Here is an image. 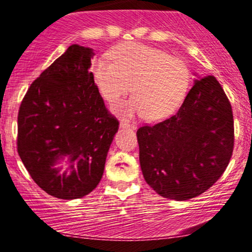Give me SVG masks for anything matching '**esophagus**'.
I'll return each instance as SVG.
<instances>
[{"mask_svg": "<svg viewBox=\"0 0 252 252\" xmlns=\"http://www.w3.org/2000/svg\"><path fill=\"white\" fill-rule=\"evenodd\" d=\"M121 126H123V128H131V129H136V126L134 123H130L129 121L126 120H121Z\"/></svg>", "mask_w": 252, "mask_h": 252, "instance_id": "34e87169", "label": "esophagus"}]
</instances>
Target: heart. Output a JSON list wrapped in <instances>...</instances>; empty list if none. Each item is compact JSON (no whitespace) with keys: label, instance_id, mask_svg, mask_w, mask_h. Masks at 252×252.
<instances>
[{"label":"heart","instance_id":"b5f03b06","mask_svg":"<svg viewBox=\"0 0 252 252\" xmlns=\"http://www.w3.org/2000/svg\"><path fill=\"white\" fill-rule=\"evenodd\" d=\"M97 58L91 73L98 91L110 104L117 103L130 91L134 96L118 111L129 115H147L150 121H161L179 108L189 90L190 73L179 58L158 48L138 42L124 43Z\"/></svg>","mask_w":252,"mask_h":252}]
</instances>
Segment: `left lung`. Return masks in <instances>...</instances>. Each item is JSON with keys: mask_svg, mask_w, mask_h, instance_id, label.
Instances as JSON below:
<instances>
[{"mask_svg": "<svg viewBox=\"0 0 252 252\" xmlns=\"http://www.w3.org/2000/svg\"><path fill=\"white\" fill-rule=\"evenodd\" d=\"M144 180L163 198L189 200L222 175L235 144L232 108L216 77L194 80L175 115L138 128Z\"/></svg>", "mask_w": 252, "mask_h": 252, "instance_id": "obj_1", "label": "left lung"}]
</instances>
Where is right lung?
Listing matches in <instances>:
<instances>
[{
  "label": "right lung",
  "instance_id": "add662e5",
  "mask_svg": "<svg viewBox=\"0 0 252 252\" xmlns=\"http://www.w3.org/2000/svg\"><path fill=\"white\" fill-rule=\"evenodd\" d=\"M94 56L91 48L71 45L32 83L20 105L17 153L37 186L59 199L96 189L120 126L90 72ZM65 158L70 175L55 167Z\"/></svg>",
  "mask_w": 252,
  "mask_h": 252
}]
</instances>
